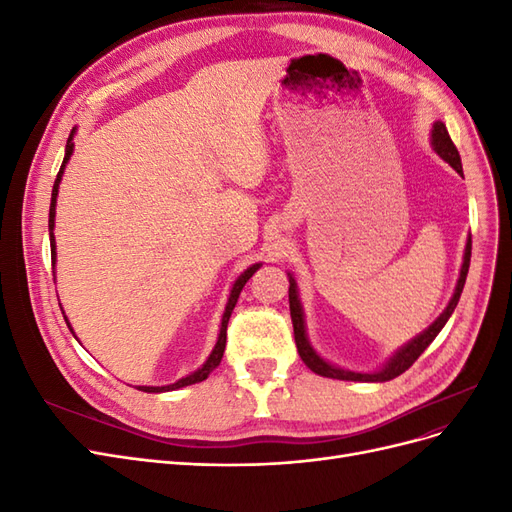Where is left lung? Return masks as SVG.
Returning a JSON list of instances; mask_svg holds the SVG:
<instances>
[{"label":"left lung","instance_id":"8db88e82","mask_svg":"<svg viewBox=\"0 0 512 512\" xmlns=\"http://www.w3.org/2000/svg\"><path fill=\"white\" fill-rule=\"evenodd\" d=\"M431 147L433 151L438 153V156L451 164L459 175H463V168H461V158H459V151L453 145L451 136H448V130L442 121L433 123V130H431ZM470 256H472V237H468L466 243V254H463V265H461V273H459V280L453 292V299L448 301L446 309L440 314V318L431 324L427 331H423L421 335H416L412 342H408L404 348H399L386 365L378 371H369V374H361V371H348L342 367H335L331 363H327L324 359H320V354H316V350L309 346L307 342V335H305V320H303V307L299 301V292H297V282H294V277L288 273L290 277V288H288V301H290V318H292V327H294V342H297V350L299 356L303 359V363L314 371L318 376L324 378H335V380H352V382H386V380H393L399 374H404L408 367H412V363L418 359L425 352V348L433 342V339L438 337V333L442 331V327L446 324V320L451 318V314L455 312V307L459 303L461 297V290L463 284H466V277H468V269H470Z\"/></svg>","mask_w":512,"mask_h":512}]
</instances>
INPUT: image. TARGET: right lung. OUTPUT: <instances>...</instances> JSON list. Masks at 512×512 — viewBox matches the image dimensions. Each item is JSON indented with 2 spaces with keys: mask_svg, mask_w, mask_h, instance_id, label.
Returning <instances> with one entry per match:
<instances>
[{
  "mask_svg": "<svg viewBox=\"0 0 512 512\" xmlns=\"http://www.w3.org/2000/svg\"><path fill=\"white\" fill-rule=\"evenodd\" d=\"M72 136H74V130H72V134H70V138H68L66 156H64V162H61V168H59L57 179H55V185H53V194H51V209H49V235H51V260H53V265H55V256H57V252H55V235H53V228H55V205H57V192H59V181H61V175H64V168H66V164H68V160H70V156H72V151H74ZM258 269H260V262H258V265H252V267L247 269V271H243V273L239 275V280H237L235 284H232L230 297H228V303H226V309H224V316H222V327H220V335H218V344H215V348H213V352L209 354V359L205 361V365L200 367V369H196L194 374H190V376H185V378L177 380L175 384H168V386H138V391H145V393L177 391V389H181V386H190V384L203 382V380H207V378H209L211 371L220 365L222 356H224V348H226V329H228V320H230L232 309H235V305H237V299H239V294H241L243 286L247 284V280H250V277H252ZM64 318H66V316H64ZM66 322H68V320H66ZM68 327H70V322H68ZM70 331H72V329H70ZM72 333H74V331H72Z\"/></svg>",
  "mask_w": 512,
  "mask_h": 512,
  "instance_id": "1",
  "label": "right lung"
}]
</instances>
